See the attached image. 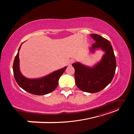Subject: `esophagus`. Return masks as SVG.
Returning <instances> with one entry per match:
<instances>
[{"label":"esophagus","mask_w":134,"mask_h":134,"mask_svg":"<svg viewBox=\"0 0 134 134\" xmlns=\"http://www.w3.org/2000/svg\"><path fill=\"white\" fill-rule=\"evenodd\" d=\"M73 62H74V60H70L68 62V65H70Z\"/></svg>","instance_id":"34e87169"}]
</instances>
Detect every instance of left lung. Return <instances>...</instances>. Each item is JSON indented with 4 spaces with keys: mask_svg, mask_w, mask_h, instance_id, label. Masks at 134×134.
Returning a JSON list of instances; mask_svg holds the SVG:
<instances>
[{
    "mask_svg": "<svg viewBox=\"0 0 134 134\" xmlns=\"http://www.w3.org/2000/svg\"><path fill=\"white\" fill-rule=\"evenodd\" d=\"M96 41L90 48L94 53L101 49L105 52L102 59L92 67L79 62L72 64L75 69V79L76 86L81 91L88 93H97L102 91L111 82L114 76L116 61L111 44L108 40L99 35L91 34Z\"/></svg>",
    "mask_w": 134,
    "mask_h": 134,
    "instance_id": "8db88e82",
    "label": "left lung"
}]
</instances>
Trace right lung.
I'll return each instance as SVG.
<instances>
[{
	"label": "right lung",
	"instance_id": "1",
	"mask_svg": "<svg viewBox=\"0 0 134 134\" xmlns=\"http://www.w3.org/2000/svg\"><path fill=\"white\" fill-rule=\"evenodd\" d=\"M21 45L15 56L13 66L14 78L19 86L31 94L38 96L44 95L54 91L58 86L60 77L63 75L67 66L55 71L41 78L29 79L26 78L21 73L19 68V52Z\"/></svg>",
	"mask_w": 134,
	"mask_h": 134
}]
</instances>
